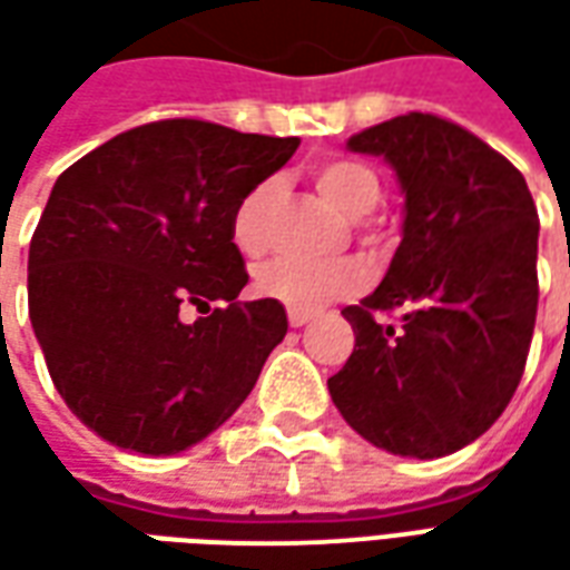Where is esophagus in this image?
<instances>
[{
	"instance_id": "1",
	"label": "esophagus",
	"mask_w": 570,
	"mask_h": 570,
	"mask_svg": "<svg viewBox=\"0 0 570 570\" xmlns=\"http://www.w3.org/2000/svg\"><path fill=\"white\" fill-rule=\"evenodd\" d=\"M286 317H289V326H293V330H298V326H305V323L314 321V314H308V311H289Z\"/></svg>"
}]
</instances>
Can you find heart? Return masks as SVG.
<instances>
[{"label":"heart","instance_id":"heart-1","mask_svg":"<svg viewBox=\"0 0 570 570\" xmlns=\"http://www.w3.org/2000/svg\"><path fill=\"white\" fill-rule=\"evenodd\" d=\"M314 183L323 198L351 219L372 213L382 200L379 174L354 158H330L317 164ZM277 200H281V183L265 179L237 204L232 235L237 247L249 256H256L272 244ZM360 286H363V265L354 259L317 262L305 256H274L256 272V289L262 296L281 302L289 311H317L326 302L351 296Z\"/></svg>","mask_w":570,"mask_h":570}]
</instances>
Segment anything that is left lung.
<instances>
[{"mask_svg":"<svg viewBox=\"0 0 570 570\" xmlns=\"http://www.w3.org/2000/svg\"><path fill=\"white\" fill-rule=\"evenodd\" d=\"M347 149L394 167L406 216L382 284L342 311L354 351L330 396L384 452L442 458L482 436L519 387L538 317V207L501 151L440 116H396Z\"/></svg>","mask_w":570,"mask_h":570,"instance_id":"1","label":"left lung"}]
</instances>
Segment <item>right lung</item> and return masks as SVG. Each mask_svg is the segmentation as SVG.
Wrapping results in <instances>:
<instances>
[{
	"mask_svg": "<svg viewBox=\"0 0 570 570\" xmlns=\"http://www.w3.org/2000/svg\"><path fill=\"white\" fill-rule=\"evenodd\" d=\"M296 149V137L167 118L57 176L30 240V321L57 394L97 436L186 452L247 400L286 311L237 298L247 268L232 219ZM186 304L212 314L186 324Z\"/></svg>",
	"mask_w": 570,
	"mask_h": 570,
	"instance_id": "1",
	"label": "right lung"
}]
</instances>
